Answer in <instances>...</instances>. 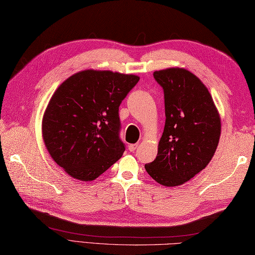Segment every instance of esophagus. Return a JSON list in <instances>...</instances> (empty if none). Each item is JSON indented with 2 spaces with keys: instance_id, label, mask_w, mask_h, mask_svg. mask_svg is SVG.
<instances>
[{
  "instance_id": "obj_1",
  "label": "esophagus",
  "mask_w": 255,
  "mask_h": 255,
  "mask_svg": "<svg viewBox=\"0 0 255 255\" xmlns=\"http://www.w3.org/2000/svg\"><path fill=\"white\" fill-rule=\"evenodd\" d=\"M138 145H139V143H131V144H129V145H128V150L130 151V152H133V151L138 148Z\"/></svg>"
}]
</instances>
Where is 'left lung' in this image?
<instances>
[{"mask_svg": "<svg viewBox=\"0 0 255 255\" xmlns=\"http://www.w3.org/2000/svg\"><path fill=\"white\" fill-rule=\"evenodd\" d=\"M164 93L165 125L158 155L144 165L164 186H177L205 169L220 137V118L207 88L185 69L155 71Z\"/></svg>", "mask_w": 255, "mask_h": 255, "instance_id": "left-lung-1", "label": "left lung"}]
</instances>
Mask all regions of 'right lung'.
Here are the masks:
<instances>
[{"label": "right lung", "instance_id": "1", "mask_svg": "<svg viewBox=\"0 0 255 255\" xmlns=\"http://www.w3.org/2000/svg\"><path fill=\"white\" fill-rule=\"evenodd\" d=\"M138 81L133 74L85 70L57 89L42 119V137L69 175L93 181L123 155L119 105Z\"/></svg>", "mask_w": 255, "mask_h": 255}]
</instances>
